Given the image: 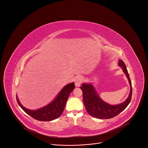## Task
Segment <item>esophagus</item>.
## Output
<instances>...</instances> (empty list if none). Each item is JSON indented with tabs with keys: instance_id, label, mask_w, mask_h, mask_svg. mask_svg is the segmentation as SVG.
<instances>
[{
	"instance_id": "1",
	"label": "esophagus",
	"mask_w": 148,
	"mask_h": 148,
	"mask_svg": "<svg viewBox=\"0 0 148 148\" xmlns=\"http://www.w3.org/2000/svg\"><path fill=\"white\" fill-rule=\"evenodd\" d=\"M83 81V78L81 76H77L75 79V85L76 87H78L81 86V84Z\"/></svg>"
}]
</instances>
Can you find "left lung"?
Listing matches in <instances>:
<instances>
[{
  "instance_id": "8db88e82",
  "label": "left lung",
  "mask_w": 148,
  "mask_h": 148,
  "mask_svg": "<svg viewBox=\"0 0 148 148\" xmlns=\"http://www.w3.org/2000/svg\"><path fill=\"white\" fill-rule=\"evenodd\" d=\"M118 66L122 69L123 72L127 77L130 85V94L124 102L114 105L109 104L100 98L92 84L82 83V86L80 87L82 91L84 105L87 112L91 116L102 119L112 118L123 111L130 103L132 94L131 81L124 62L119 60Z\"/></svg>"
}]
</instances>
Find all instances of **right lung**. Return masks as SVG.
<instances>
[{
	"label": "right lung",
	"instance_id": "1",
	"mask_svg": "<svg viewBox=\"0 0 148 148\" xmlns=\"http://www.w3.org/2000/svg\"><path fill=\"white\" fill-rule=\"evenodd\" d=\"M74 82L69 83L57 94L53 101L46 106L37 109L31 110L23 107L20 103L16 95V99L19 106L29 115L32 118L40 121H50L60 117L65 108L66 102L71 91L74 89Z\"/></svg>",
	"mask_w": 148,
	"mask_h": 148
}]
</instances>
